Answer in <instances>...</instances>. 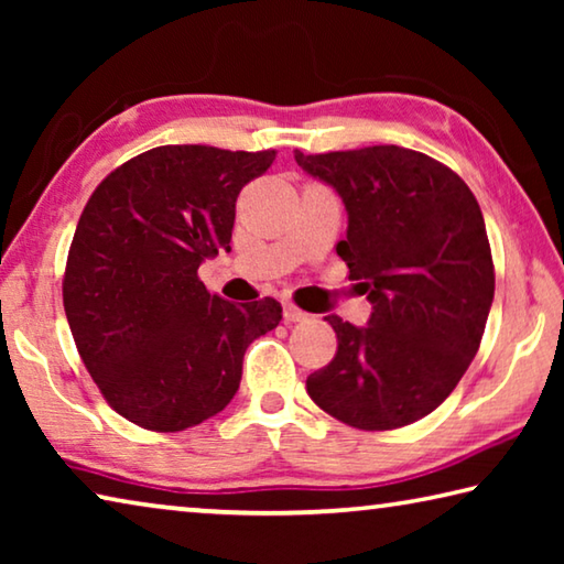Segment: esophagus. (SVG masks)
Returning <instances> with one entry per match:
<instances>
[{
  "label": "esophagus",
  "mask_w": 564,
  "mask_h": 564,
  "mask_svg": "<svg viewBox=\"0 0 564 564\" xmlns=\"http://www.w3.org/2000/svg\"><path fill=\"white\" fill-rule=\"evenodd\" d=\"M283 318L289 321V323H301V321L308 318V313L301 311V308H295L293 303H283Z\"/></svg>",
  "instance_id": "esophagus-1"
}]
</instances>
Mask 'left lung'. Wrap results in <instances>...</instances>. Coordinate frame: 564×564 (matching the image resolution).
<instances>
[{
	"label": "left lung",
	"instance_id": "1",
	"mask_svg": "<svg viewBox=\"0 0 564 564\" xmlns=\"http://www.w3.org/2000/svg\"><path fill=\"white\" fill-rule=\"evenodd\" d=\"M293 156L346 206L336 251L373 305L368 326L326 316L338 352L305 390L360 431L415 423L460 383L488 323L495 269L480 206L455 171L413 149Z\"/></svg>",
	"mask_w": 564,
	"mask_h": 564
}]
</instances>
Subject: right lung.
Here are the masks:
<instances>
[{
    "mask_svg": "<svg viewBox=\"0 0 564 564\" xmlns=\"http://www.w3.org/2000/svg\"><path fill=\"white\" fill-rule=\"evenodd\" d=\"M275 151L159 147L101 181L76 224L64 311L84 366L131 423L176 433L231 403L243 352L281 303L208 293L198 265L231 251L236 198Z\"/></svg>",
    "mask_w": 564,
    "mask_h": 564,
    "instance_id": "add662e5",
    "label": "right lung"
}]
</instances>
